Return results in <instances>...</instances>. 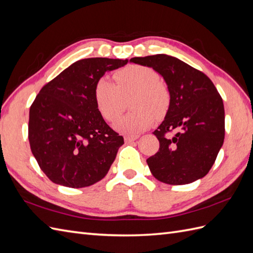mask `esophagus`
<instances>
[{
  "mask_svg": "<svg viewBox=\"0 0 253 253\" xmlns=\"http://www.w3.org/2000/svg\"><path fill=\"white\" fill-rule=\"evenodd\" d=\"M138 138H139V135H126L125 141L129 143V142H132L134 140H137Z\"/></svg>",
  "mask_w": 253,
  "mask_h": 253,
  "instance_id": "obj_1",
  "label": "esophagus"
}]
</instances>
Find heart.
Wrapping results in <instances>:
<instances>
[{
	"label": "heart",
	"instance_id": "heart-1",
	"mask_svg": "<svg viewBox=\"0 0 253 253\" xmlns=\"http://www.w3.org/2000/svg\"><path fill=\"white\" fill-rule=\"evenodd\" d=\"M115 83L100 78L94 87L96 107L103 119L113 122L123 111L124 98L131 96L132 111L115 123L114 128L128 135H138L150 128L155 115L163 116L170 106V90L154 69L130 65L114 74Z\"/></svg>",
	"mask_w": 253,
	"mask_h": 253
}]
</instances>
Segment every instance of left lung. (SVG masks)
<instances>
[{
  "mask_svg": "<svg viewBox=\"0 0 253 253\" xmlns=\"http://www.w3.org/2000/svg\"><path fill=\"white\" fill-rule=\"evenodd\" d=\"M131 63L152 67L170 90V106L153 133L159 151L146 163L155 178L169 185H185L204 177L224 140L221 96L209 77L167 54L132 57ZM175 131L170 137L169 133Z\"/></svg>",
  "mask_w": 253,
  "mask_h": 253,
  "instance_id": "8db88e82",
  "label": "left lung"
}]
</instances>
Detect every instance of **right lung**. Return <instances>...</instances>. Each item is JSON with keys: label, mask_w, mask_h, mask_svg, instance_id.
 Listing matches in <instances>:
<instances>
[{"label": "right lung", "mask_w": 253, "mask_h": 253, "mask_svg": "<svg viewBox=\"0 0 253 253\" xmlns=\"http://www.w3.org/2000/svg\"><path fill=\"white\" fill-rule=\"evenodd\" d=\"M127 62L107 57L77 61L36 96L30 108L29 141L51 182L83 188L107 175L124 138L102 119L94 87L107 71Z\"/></svg>", "instance_id": "1"}]
</instances>
